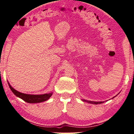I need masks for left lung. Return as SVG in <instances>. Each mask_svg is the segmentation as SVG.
<instances>
[{"label":"left lung","instance_id":"left-lung-1","mask_svg":"<svg viewBox=\"0 0 134 134\" xmlns=\"http://www.w3.org/2000/svg\"><path fill=\"white\" fill-rule=\"evenodd\" d=\"M114 98V97H113ZM83 101L85 102H87L88 103H90V104H101L104 103L103 101H99V102H95V101H88V100H85V99H83Z\"/></svg>","mask_w":134,"mask_h":134}]
</instances>
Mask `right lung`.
Masks as SVG:
<instances>
[{
  "mask_svg": "<svg viewBox=\"0 0 134 134\" xmlns=\"http://www.w3.org/2000/svg\"><path fill=\"white\" fill-rule=\"evenodd\" d=\"M8 85H9L10 90L12 91V92H13L16 97L20 98L23 99L24 101L29 103H37L46 101L48 100L52 95V92L49 93V94H46L43 95H30L23 94V93H21L20 92H18V91H16L15 90H14V89L10 85L9 83H8Z\"/></svg>",
  "mask_w": 134,
  "mask_h": 134,
  "instance_id": "obj_1",
  "label": "right lung"
}]
</instances>
